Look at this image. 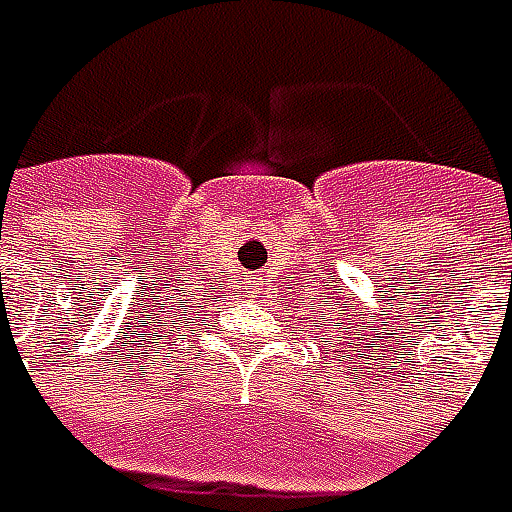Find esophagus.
I'll use <instances>...</instances> for the list:
<instances>
[{"label":"esophagus","instance_id":"34e87169","mask_svg":"<svg viewBox=\"0 0 512 512\" xmlns=\"http://www.w3.org/2000/svg\"><path fill=\"white\" fill-rule=\"evenodd\" d=\"M252 288H257V293L266 290V277L263 274H252Z\"/></svg>","mask_w":512,"mask_h":512}]
</instances>
